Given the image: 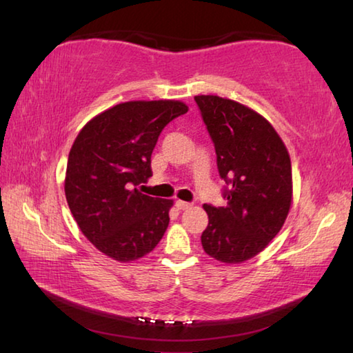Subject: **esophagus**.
Wrapping results in <instances>:
<instances>
[{"label":"esophagus","mask_w":353,"mask_h":353,"mask_svg":"<svg viewBox=\"0 0 353 353\" xmlns=\"http://www.w3.org/2000/svg\"><path fill=\"white\" fill-rule=\"evenodd\" d=\"M192 205L188 203V201H183V200H177L176 201V208L181 209V211H185V209H190Z\"/></svg>","instance_id":"1"}]
</instances>
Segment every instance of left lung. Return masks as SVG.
I'll return each instance as SVG.
<instances>
[{
    "instance_id": "8db88e82",
    "label": "left lung",
    "mask_w": 353,
    "mask_h": 353,
    "mask_svg": "<svg viewBox=\"0 0 353 353\" xmlns=\"http://www.w3.org/2000/svg\"><path fill=\"white\" fill-rule=\"evenodd\" d=\"M211 134L216 167L229 188L228 205H203L208 228L201 245L224 264L256 256L279 234L292 203L288 150L256 110L219 95H196Z\"/></svg>"
}]
</instances>
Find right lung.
Returning <instances> with one entry per match:
<instances>
[{"mask_svg":"<svg viewBox=\"0 0 353 353\" xmlns=\"http://www.w3.org/2000/svg\"><path fill=\"white\" fill-rule=\"evenodd\" d=\"M188 112L179 100L125 101L95 115L70 150L65 196L97 250L118 262L152 252L170 223L174 201L137 186L152 177V153L162 129Z\"/></svg>","mask_w":353,"mask_h":353,"instance_id":"obj_1","label":"right lung"}]
</instances>
